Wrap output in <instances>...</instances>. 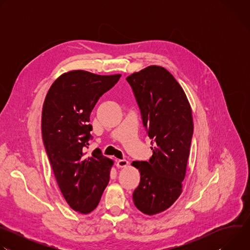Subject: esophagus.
<instances>
[{"instance_id":"esophagus-1","label":"esophagus","mask_w":250,"mask_h":250,"mask_svg":"<svg viewBox=\"0 0 250 250\" xmlns=\"http://www.w3.org/2000/svg\"><path fill=\"white\" fill-rule=\"evenodd\" d=\"M128 164V161L125 159L117 160V167H125Z\"/></svg>"}]
</instances>
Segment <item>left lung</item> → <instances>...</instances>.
<instances>
[{"label":"left lung","mask_w":250,"mask_h":250,"mask_svg":"<svg viewBox=\"0 0 250 250\" xmlns=\"http://www.w3.org/2000/svg\"><path fill=\"white\" fill-rule=\"evenodd\" d=\"M151 138L152 156L133 161L140 182L133 191L134 206L146 215L167 209L182 193L193 136L191 106L173 75L152 65L126 77Z\"/></svg>","instance_id":"left-lung-1"}]
</instances>
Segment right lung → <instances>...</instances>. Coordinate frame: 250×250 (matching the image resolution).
I'll return each instance as SVG.
<instances>
[{
  "label": "right lung",
  "mask_w": 250,
  "mask_h": 250,
  "mask_svg": "<svg viewBox=\"0 0 250 250\" xmlns=\"http://www.w3.org/2000/svg\"><path fill=\"white\" fill-rule=\"evenodd\" d=\"M120 78L70 71L54 81L43 103L42 133L47 157L64 199L81 213L96 208L110 181L113 161L100 148L91 155L85 151L93 138L91 112Z\"/></svg>",
  "instance_id": "obj_1"
}]
</instances>
